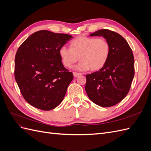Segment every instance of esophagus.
<instances>
[{
  "label": "esophagus",
  "instance_id": "esophagus-1",
  "mask_svg": "<svg viewBox=\"0 0 151 151\" xmlns=\"http://www.w3.org/2000/svg\"><path fill=\"white\" fill-rule=\"evenodd\" d=\"M73 75H74V76L75 77H77L81 76V74L80 73H77V72H73Z\"/></svg>",
  "mask_w": 151,
  "mask_h": 151
}]
</instances>
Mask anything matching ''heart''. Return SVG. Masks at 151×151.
<instances>
[{"label": "heart", "mask_w": 151, "mask_h": 151, "mask_svg": "<svg viewBox=\"0 0 151 151\" xmlns=\"http://www.w3.org/2000/svg\"><path fill=\"white\" fill-rule=\"evenodd\" d=\"M110 53V46L106 39L81 36L73 40L70 48L62 46L59 50L63 64L70 68L78 60L76 70L84 71L91 68L98 70L106 64Z\"/></svg>", "instance_id": "obj_1"}]
</instances>
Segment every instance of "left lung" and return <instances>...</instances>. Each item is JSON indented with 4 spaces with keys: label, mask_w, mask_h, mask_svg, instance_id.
<instances>
[{
    "label": "left lung",
    "mask_w": 151,
    "mask_h": 151,
    "mask_svg": "<svg viewBox=\"0 0 151 151\" xmlns=\"http://www.w3.org/2000/svg\"><path fill=\"white\" fill-rule=\"evenodd\" d=\"M91 36L108 40L110 53L105 65L86 75V92L89 98L101 107L114 106L125 98L134 77V58L127 41L115 32L100 29Z\"/></svg>",
    "instance_id": "8db88e82"
}]
</instances>
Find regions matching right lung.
<instances>
[{"label": "right lung", "instance_id": "1", "mask_svg": "<svg viewBox=\"0 0 151 151\" xmlns=\"http://www.w3.org/2000/svg\"><path fill=\"white\" fill-rule=\"evenodd\" d=\"M72 36L47 30L30 35L18 48L14 76L21 93L31 106L45 111L64 98L74 76L63 66L59 50Z\"/></svg>", "mask_w": 151, "mask_h": 151}]
</instances>
